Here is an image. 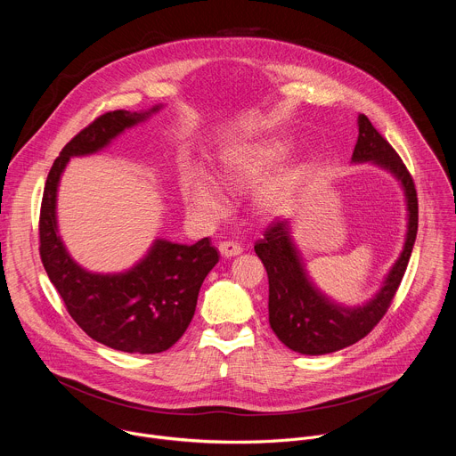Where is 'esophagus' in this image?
Segmentation results:
<instances>
[{
    "mask_svg": "<svg viewBox=\"0 0 456 456\" xmlns=\"http://www.w3.org/2000/svg\"><path fill=\"white\" fill-rule=\"evenodd\" d=\"M218 248H220L222 256H225V257H231V256H238V254L243 250V247H241L240 243H236V241H231V240H227V241H220V243H218Z\"/></svg>",
    "mask_w": 456,
    "mask_h": 456,
    "instance_id": "1",
    "label": "esophagus"
}]
</instances>
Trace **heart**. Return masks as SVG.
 I'll use <instances>...</instances> for the list:
<instances>
[{
  "label": "heart",
  "instance_id": "1",
  "mask_svg": "<svg viewBox=\"0 0 456 456\" xmlns=\"http://www.w3.org/2000/svg\"><path fill=\"white\" fill-rule=\"evenodd\" d=\"M285 157V148L276 142L248 146L229 153L220 167V180L229 189H243L264 180ZM297 183L296 169H283L267 180L256 192V208L265 215L281 213ZM185 202L191 211L204 218H218L225 206L220 189L199 171H191L183 180Z\"/></svg>",
  "mask_w": 456,
  "mask_h": 456
}]
</instances>
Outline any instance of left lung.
I'll return each instance as SVG.
<instances>
[{"label":"left lung","mask_w":456,"mask_h":456,"mask_svg":"<svg viewBox=\"0 0 456 456\" xmlns=\"http://www.w3.org/2000/svg\"><path fill=\"white\" fill-rule=\"evenodd\" d=\"M354 162L373 160L392 171L403 183L408 200V234L401 257L389 271L379 294L359 308H345L324 297L306 278L301 259L290 240L289 220H273L254 250L269 276V321L280 341L305 355H322L346 348L366 338L392 305L404 278L419 229V199L415 182L397 155L370 118L359 115V137Z\"/></svg>","instance_id":"8db88e82"}]
</instances>
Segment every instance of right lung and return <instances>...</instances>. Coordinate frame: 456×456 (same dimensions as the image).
I'll list each match as a JSON object with an SVG mask.
<instances>
[{"label": "right lung", "mask_w": 456, "mask_h": 456, "mask_svg": "<svg viewBox=\"0 0 456 456\" xmlns=\"http://www.w3.org/2000/svg\"><path fill=\"white\" fill-rule=\"evenodd\" d=\"M157 110L108 111L81 129L53 160L39 213L41 262L69 314L92 339L127 354H160L183 336L200 287L218 264V250L209 238L192 245L157 240L142 262L126 273H88L74 262L57 234L55 197L70 157L102 150Z\"/></svg>", "instance_id": "1"}]
</instances>
